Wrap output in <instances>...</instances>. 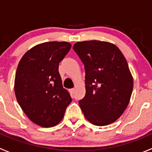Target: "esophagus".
<instances>
[{"mask_svg": "<svg viewBox=\"0 0 152 152\" xmlns=\"http://www.w3.org/2000/svg\"><path fill=\"white\" fill-rule=\"evenodd\" d=\"M74 92H75V89L73 88V89H70V93H71L72 95H73V93H74Z\"/></svg>", "mask_w": 152, "mask_h": 152, "instance_id": "34e87169", "label": "esophagus"}]
</instances>
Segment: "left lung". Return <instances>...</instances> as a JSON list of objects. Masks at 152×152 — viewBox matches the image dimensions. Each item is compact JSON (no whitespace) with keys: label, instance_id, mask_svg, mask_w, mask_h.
I'll return each mask as SVG.
<instances>
[{"label":"left lung","instance_id":"8db88e82","mask_svg":"<svg viewBox=\"0 0 152 152\" xmlns=\"http://www.w3.org/2000/svg\"><path fill=\"white\" fill-rule=\"evenodd\" d=\"M85 69V96L79 102L84 115L96 126L121 116L129 103L133 78L125 57L115 45L90 40L73 47Z\"/></svg>","mask_w":152,"mask_h":152}]
</instances>
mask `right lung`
Returning a JSON list of instances; mask_svg holds the SVG:
<instances>
[{
	"mask_svg": "<svg viewBox=\"0 0 152 152\" xmlns=\"http://www.w3.org/2000/svg\"><path fill=\"white\" fill-rule=\"evenodd\" d=\"M70 48L67 42L38 44L18 64L15 79L16 99L27 117L38 126L48 128L57 125L72 102L59 73V62Z\"/></svg>",
	"mask_w": 152,
	"mask_h": 152,
	"instance_id": "add662e5",
	"label": "right lung"
}]
</instances>
